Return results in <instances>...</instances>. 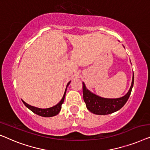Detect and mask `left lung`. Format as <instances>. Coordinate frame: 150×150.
<instances>
[{
    "mask_svg": "<svg viewBox=\"0 0 150 150\" xmlns=\"http://www.w3.org/2000/svg\"><path fill=\"white\" fill-rule=\"evenodd\" d=\"M133 84L134 73L132 74L131 86L125 95L117 98H106L92 93L86 88L85 83L83 82V96L86 107L90 112L96 115H108L114 113L120 110L127 102L131 93Z\"/></svg>",
    "mask_w": 150,
    "mask_h": 150,
    "instance_id": "1",
    "label": "left lung"
}]
</instances>
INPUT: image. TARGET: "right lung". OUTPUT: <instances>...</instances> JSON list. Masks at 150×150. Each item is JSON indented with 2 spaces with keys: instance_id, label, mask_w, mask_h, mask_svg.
Listing matches in <instances>:
<instances>
[{
  "instance_id": "1",
  "label": "right lung",
  "mask_w": 150,
  "mask_h": 150,
  "mask_svg": "<svg viewBox=\"0 0 150 150\" xmlns=\"http://www.w3.org/2000/svg\"><path fill=\"white\" fill-rule=\"evenodd\" d=\"M70 83H71V81H69V83H67V88L68 87V86L70 84ZM67 88H66V90H65V91H64V95H63V96H62V98L61 99V100L60 101V102H59L57 105H55V106L50 107V108H47V109L38 108V107L31 106V105L27 104V103L26 102H24V100H22V102L25 105V106L27 107V108H28L30 111H32L33 113H36L37 115H40V116L46 117L55 116V115L58 114L59 112L60 111L61 108H62V103H64L65 95H66Z\"/></svg>"
}]
</instances>
